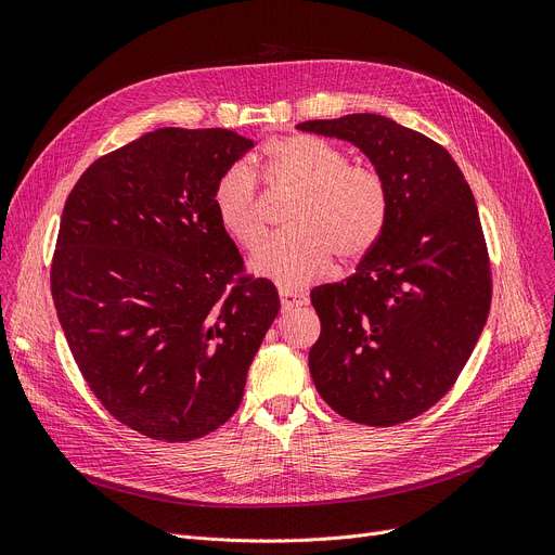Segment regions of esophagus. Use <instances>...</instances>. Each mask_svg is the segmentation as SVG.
<instances>
[{
    "label": "esophagus",
    "mask_w": 555,
    "mask_h": 555,
    "mask_svg": "<svg viewBox=\"0 0 555 555\" xmlns=\"http://www.w3.org/2000/svg\"><path fill=\"white\" fill-rule=\"evenodd\" d=\"M279 297H281V310L283 312L301 308V306H308V297L299 295V293H293V289H281Z\"/></svg>",
    "instance_id": "1"
}]
</instances>
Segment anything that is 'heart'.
<instances>
[{
  "label": "heart",
  "instance_id": "heart-1",
  "mask_svg": "<svg viewBox=\"0 0 555 555\" xmlns=\"http://www.w3.org/2000/svg\"><path fill=\"white\" fill-rule=\"evenodd\" d=\"M262 180L272 191L297 193L285 216L289 231L268 241L251 268L287 289L322 276L333 254L341 262L366 256L383 236L389 216V186L371 164L348 162L337 145L310 134H285L260 151ZM220 227L245 249L266 236L260 193L245 164L229 166L214 186Z\"/></svg>",
  "mask_w": 555,
  "mask_h": 555
}]
</instances>
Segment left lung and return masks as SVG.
<instances>
[{
    "label": "left lung",
    "mask_w": 555,
    "mask_h": 555,
    "mask_svg": "<svg viewBox=\"0 0 555 555\" xmlns=\"http://www.w3.org/2000/svg\"><path fill=\"white\" fill-rule=\"evenodd\" d=\"M297 128L356 143L389 186L385 231L358 272L310 295L314 387L353 423H406L454 387L486 326L492 270L475 195L441 143L387 116Z\"/></svg>",
    "instance_id": "1"
}]
</instances>
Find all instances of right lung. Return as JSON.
<instances>
[{"instance_id":"obj_1","label":"right lung","mask_w":555,"mask_h":555,"mask_svg":"<svg viewBox=\"0 0 555 555\" xmlns=\"http://www.w3.org/2000/svg\"><path fill=\"white\" fill-rule=\"evenodd\" d=\"M251 145L222 128H162L99 157L65 202L57 319L87 387L149 439L224 425L279 314L274 283L245 272L211 199Z\"/></svg>"}]
</instances>
